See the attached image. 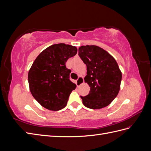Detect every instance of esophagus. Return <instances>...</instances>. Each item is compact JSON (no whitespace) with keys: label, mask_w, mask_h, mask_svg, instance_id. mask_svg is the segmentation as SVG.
Masks as SVG:
<instances>
[{"label":"esophagus","mask_w":151,"mask_h":151,"mask_svg":"<svg viewBox=\"0 0 151 151\" xmlns=\"http://www.w3.org/2000/svg\"><path fill=\"white\" fill-rule=\"evenodd\" d=\"M83 83H84L83 77H81V76H79L78 79L76 81V84H77V86H80L81 85H82Z\"/></svg>","instance_id":"1"}]
</instances>
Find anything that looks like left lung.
Returning <instances> with one entry per match:
<instances>
[{
    "mask_svg": "<svg viewBox=\"0 0 151 151\" xmlns=\"http://www.w3.org/2000/svg\"><path fill=\"white\" fill-rule=\"evenodd\" d=\"M79 55L87 66L84 81L90 87L89 93L81 96L83 104L93 109L107 106L120 89L122 74L116 61L106 50L96 45L81 46Z\"/></svg>",
    "mask_w": 151,
    "mask_h": 151,
    "instance_id": "obj_1",
    "label": "left lung"
}]
</instances>
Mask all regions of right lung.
<instances>
[{"mask_svg":"<svg viewBox=\"0 0 151 151\" xmlns=\"http://www.w3.org/2000/svg\"><path fill=\"white\" fill-rule=\"evenodd\" d=\"M77 48L65 43L54 44L41 52L28 72L29 90L34 98L49 110L64 108L76 84L69 79L71 70L66 68L68 58Z\"/></svg>","mask_w":151,"mask_h":151,"instance_id":"right-lung-1","label":"right lung"}]
</instances>
